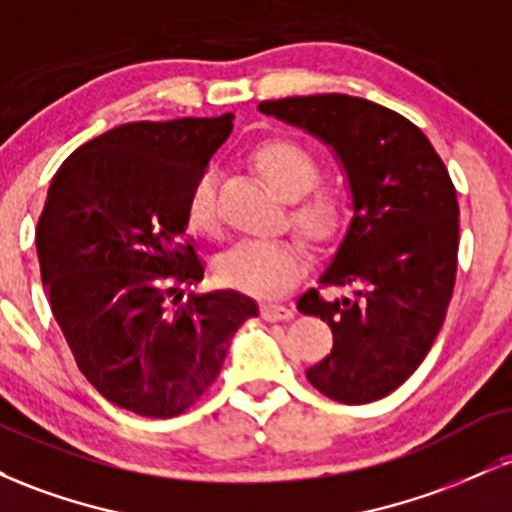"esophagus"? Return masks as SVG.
Wrapping results in <instances>:
<instances>
[{
	"label": "esophagus",
	"instance_id": "34e87169",
	"mask_svg": "<svg viewBox=\"0 0 512 512\" xmlns=\"http://www.w3.org/2000/svg\"><path fill=\"white\" fill-rule=\"evenodd\" d=\"M262 320L267 322H281V320H291L293 310L289 305H276V303H264L260 308Z\"/></svg>",
	"mask_w": 512,
	"mask_h": 512
}]
</instances>
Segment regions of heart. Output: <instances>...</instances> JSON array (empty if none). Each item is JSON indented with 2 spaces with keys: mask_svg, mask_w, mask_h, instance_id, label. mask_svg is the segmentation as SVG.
<instances>
[{
  "mask_svg": "<svg viewBox=\"0 0 512 512\" xmlns=\"http://www.w3.org/2000/svg\"><path fill=\"white\" fill-rule=\"evenodd\" d=\"M257 168L264 180L286 199L308 195L320 178V166L303 146L272 142L257 151ZM216 170L207 168L192 182L187 195V223L199 233H211L219 223ZM301 231L317 243L337 238L346 223V207L337 195L310 197L293 214ZM308 267L303 245L296 238H240L216 262L221 281L231 289L257 298H281L301 281Z\"/></svg>",
  "mask_w": 512,
  "mask_h": 512,
  "instance_id": "1",
  "label": "heart"
}]
</instances>
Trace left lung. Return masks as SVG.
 Wrapping results in <instances>:
<instances>
[{"label": "left lung", "mask_w": 512, "mask_h": 512, "mask_svg": "<svg viewBox=\"0 0 512 512\" xmlns=\"http://www.w3.org/2000/svg\"><path fill=\"white\" fill-rule=\"evenodd\" d=\"M257 110L313 134L344 168L354 216L320 284L354 296L325 301L310 289L298 298L334 337L305 375L337 402H375L421 366L443 327L460 245L448 168L419 127L366 98L293 96Z\"/></svg>", "instance_id": "left-lung-1"}]
</instances>
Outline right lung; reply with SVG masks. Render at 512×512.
Returning a JSON list of instances; mask_svg holds the SVG:
<instances>
[{
    "instance_id": "add662e5",
    "label": "right lung",
    "mask_w": 512,
    "mask_h": 512,
    "mask_svg": "<svg viewBox=\"0 0 512 512\" xmlns=\"http://www.w3.org/2000/svg\"><path fill=\"white\" fill-rule=\"evenodd\" d=\"M231 129L233 113L129 122L79 146L50 182L35 248L52 315L88 383L134 414L190 409L257 317L231 289L182 298L204 279L185 243L187 195Z\"/></svg>"
}]
</instances>
